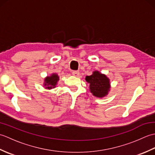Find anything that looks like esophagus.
<instances>
[{
  "mask_svg": "<svg viewBox=\"0 0 155 155\" xmlns=\"http://www.w3.org/2000/svg\"><path fill=\"white\" fill-rule=\"evenodd\" d=\"M72 74H73L74 77H78V76H79V74H80V72H79V71H73L72 72Z\"/></svg>",
  "mask_w": 155,
  "mask_h": 155,
  "instance_id": "34e87169",
  "label": "esophagus"
}]
</instances>
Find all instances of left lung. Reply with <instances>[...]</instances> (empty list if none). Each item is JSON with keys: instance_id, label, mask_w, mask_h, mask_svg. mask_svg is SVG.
I'll return each mask as SVG.
<instances>
[{"instance_id": "left-lung-1", "label": "left lung", "mask_w": 155, "mask_h": 155, "mask_svg": "<svg viewBox=\"0 0 155 155\" xmlns=\"http://www.w3.org/2000/svg\"><path fill=\"white\" fill-rule=\"evenodd\" d=\"M85 80L89 84V91L93 96L103 98L108 95L110 88V83L106 74L94 71L91 75L87 76Z\"/></svg>"}]
</instances>
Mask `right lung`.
I'll list each match as a JSON object with an SVG mask.
<instances>
[{
    "instance_id": "1",
    "label": "right lung",
    "mask_w": 155,
    "mask_h": 155,
    "mask_svg": "<svg viewBox=\"0 0 155 155\" xmlns=\"http://www.w3.org/2000/svg\"><path fill=\"white\" fill-rule=\"evenodd\" d=\"M59 81V77L57 73H52L50 76H47L45 78L44 80V87L46 89L51 90L54 88L57 85L58 81Z\"/></svg>"
}]
</instances>
